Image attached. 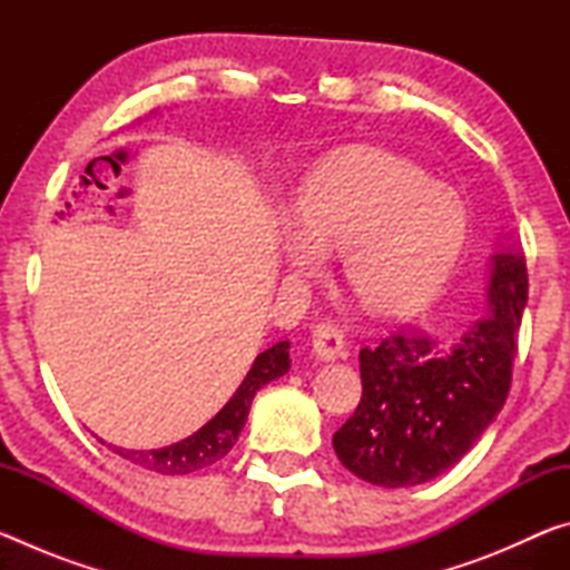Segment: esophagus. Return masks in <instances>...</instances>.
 Wrapping results in <instances>:
<instances>
[{"mask_svg":"<svg viewBox=\"0 0 570 570\" xmlns=\"http://www.w3.org/2000/svg\"><path fill=\"white\" fill-rule=\"evenodd\" d=\"M312 346L320 360H336L344 350V332L332 322H320L312 326Z\"/></svg>","mask_w":570,"mask_h":570,"instance_id":"34e87169","label":"esophagus"}]
</instances>
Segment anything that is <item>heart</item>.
Wrapping results in <instances>:
<instances>
[{
	"instance_id": "heart-1",
	"label": "heart",
	"mask_w": 570,
	"mask_h": 570,
	"mask_svg": "<svg viewBox=\"0 0 570 570\" xmlns=\"http://www.w3.org/2000/svg\"><path fill=\"white\" fill-rule=\"evenodd\" d=\"M296 226L286 244L292 266L314 272L322 250H344L346 284L362 306L402 316L445 284L465 246L468 206L410 160L346 148L308 173Z\"/></svg>"
}]
</instances>
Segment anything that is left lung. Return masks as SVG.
<instances>
[{
    "label": "left lung",
    "mask_w": 570,
    "mask_h": 570,
    "mask_svg": "<svg viewBox=\"0 0 570 570\" xmlns=\"http://www.w3.org/2000/svg\"><path fill=\"white\" fill-rule=\"evenodd\" d=\"M490 314L455 344L397 330L360 352L362 400L334 432L342 465L372 485L407 488L455 465L505 404L528 302L520 254H498Z\"/></svg>",
    "instance_id": "left-lung-1"
}]
</instances>
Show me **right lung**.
<instances>
[{
  "label": "right lung",
  "mask_w": 570,
  "mask_h": 570,
  "mask_svg": "<svg viewBox=\"0 0 570 570\" xmlns=\"http://www.w3.org/2000/svg\"><path fill=\"white\" fill-rule=\"evenodd\" d=\"M288 364H292V360H288V342L268 346L266 352L256 356L246 380L240 382L234 397L226 402V407L220 410L214 420L206 422L198 432H193L190 438L158 450L112 448V452H118L122 460H130L132 465L160 472V475H188V472L214 465V462L226 458L228 450L236 445L238 432L244 430L246 424L250 402H254V394L262 390L266 382L286 374Z\"/></svg>",
  "instance_id": "right-lung-1"
}]
</instances>
